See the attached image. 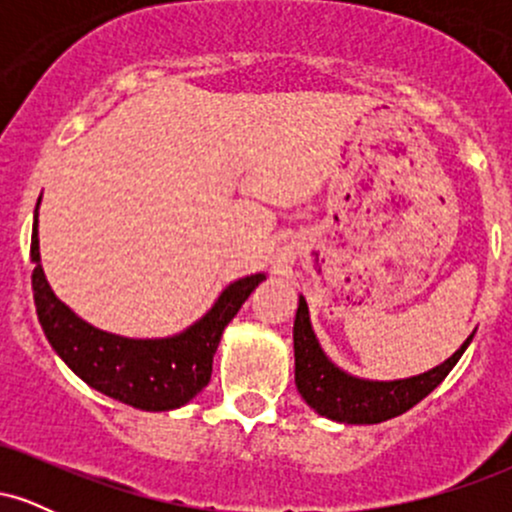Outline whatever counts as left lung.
<instances>
[{
    "mask_svg": "<svg viewBox=\"0 0 512 512\" xmlns=\"http://www.w3.org/2000/svg\"><path fill=\"white\" fill-rule=\"evenodd\" d=\"M477 332V330H474ZM474 332L464 339L460 349L436 368L399 380H368L346 373L325 354L310 322V310L298 296L296 320H293V356H296V387L310 409L339 424H380L409 411L448 378L460 361Z\"/></svg>",
    "mask_w": 512,
    "mask_h": 512,
    "instance_id": "8db88e82",
    "label": "left lung"
}]
</instances>
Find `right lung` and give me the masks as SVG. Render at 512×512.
<instances>
[{"label":"right lung","mask_w":512,"mask_h":512,"mask_svg":"<svg viewBox=\"0 0 512 512\" xmlns=\"http://www.w3.org/2000/svg\"><path fill=\"white\" fill-rule=\"evenodd\" d=\"M33 214V301L40 327L55 354L93 390L142 411H170L197 397L211 380L221 334L240 305L267 279L257 272L231 281L211 308L185 330L168 337H122L93 327L52 291L40 264L38 209Z\"/></svg>","instance_id":"add662e5"}]
</instances>
